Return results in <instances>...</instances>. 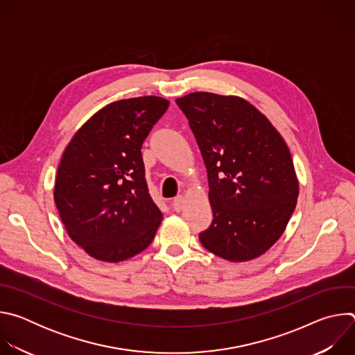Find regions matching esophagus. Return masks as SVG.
Masks as SVG:
<instances>
[{"instance_id": "34e87169", "label": "esophagus", "mask_w": 355, "mask_h": 355, "mask_svg": "<svg viewBox=\"0 0 355 355\" xmlns=\"http://www.w3.org/2000/svg\"><path fill=\"white\" fill-rule=\"evenodd\" d=\"M184 196L182 195H178V196H175L174 199H173V208H174V211H177V212H180L182 208H184Z\"/></svg>"}]
</instances>
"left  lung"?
<instances>
[{"label": "left lung", "instance_id": "obj_1", "mask_svg": "<svg viewBox=\"0 0 355 355\" xmlns=\"http://www.w3.org/2000/svg\"><path fill=\"white\" fill-rule=\"evenodd\" d=\"M208 171L214 220L199 240L232 263L257 259L282 236L299 195L289 148L272 123L236 95L175 99Z\"/></svg>", "mask_w": 355, "mask_h": 355}]
</instances>
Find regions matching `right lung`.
<instances>
[{"mask_svg": "<svg viewBox=\"0 0 355 355\" xmlns=\"http://www.w3.org/2000/svg\"><path fill=\"white\" fill-rule=\"evenodd\" d=\"M168 105L155 95L116 101L64 150L55 204L71 240L99 261H125L156 236L163 215L148 193L140 148Z\"/></svg>", "mask_w": 355, "mask_h": 355, "instance_id": "1", "label": "right lung"}]
</instances>
